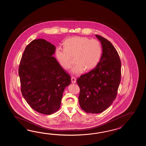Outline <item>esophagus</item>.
<instances>
[{
	"instance_id": "obj_1",
	"label": "esophagus",
	"mask_w": 146,
	"mask_h": 146,
	"mask_svg": "<svg viewBox=\"0 0 146 146\" xmlns=\"http://www.w3.org/2000/svg\"><path fill=\"white\" fill-rule=\"evenodd\" d=\"M71 80H72V84H74L76 82V79L74 77H72Z\"/></svg>"
}]
</instances>
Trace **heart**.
I'll return each mask as SVG.
<instances>
[{"instance_id":"heart-1","label":"heart","mask_w":146,"mask_h":146,"mask_svg":"<svg viewBox=\"0 0 146 146\" xmlns=\"http://www.w3.org/2000/svg\"><path fill=\"white\" fill-rule=\"evenodd\" d=\"M64 48L57 47L55 56L59 65L63 68H69L72 57L76 63L72 68L74 74H80L86 70L93 69L99 62L102 54V47L99 40H90L83 36H74L67 39Z\"/></svg>"}]
</instances>
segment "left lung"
Wrapping results in <instances>:
<instances>
[{
  "instance_id": "8db88e82",
  "label": "left lung",
  "mask_w": 146,
  "mask_h": 146,
  "mask_svg": "<svg viewBox=\"0 0 146 146\" xmlns=\"http://www.w3.org/2000/svg\"><path fill=\"white\" fill-rule=\"evenodd\" d=\"M96 36L102 47L99 62L95 68L77 79L81 108L93 114L103 112L112 104L121 80V62L117 50L109 40L98 35Z\"/></svg>"
}]
</instances>
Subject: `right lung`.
Listing matches in <instances>:
<instances>
[{
  "instance_id": "right-lung-1",
  "label": "right lung",
  "mask_w": 146,
  "mask_h": 146,
  "mask_svg": "<svg viewBox=\"0 0 146 146\" xmlns=\"http://www.w3.org/2000/svg\"><path fill=\"white\" fill-rule=\"evenodd\" d=\"M55 50L44 39L34 40L25 47L19 65L22 96L32 109L46 115L59 110L65 88L71 83L53 56Z\"/></svg>"
}]
</instances>
